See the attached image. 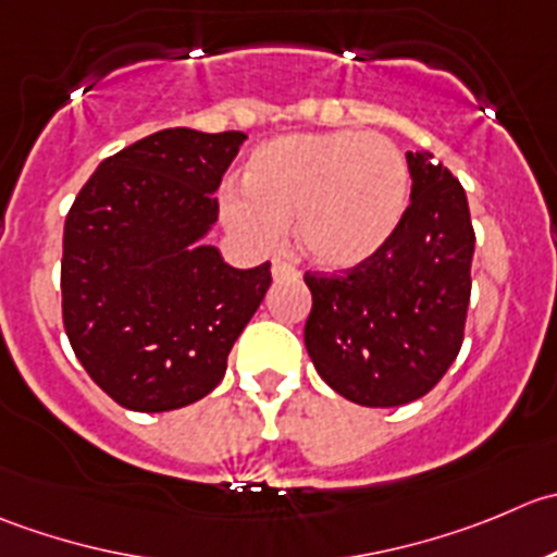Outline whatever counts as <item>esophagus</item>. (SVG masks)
<instances>
[{"label": "esophagus", "mask_w": 557, "mask_h": 557, "mask_svg": "<svg viewBox=\"0 0 557 557\" xmlns=\"http://www.w3.org/2000/svg\"><path fill=\"white\" fill-rule=\"evenodd\" d=\"M273 278H297V268L284 260H273Z\"/></svg>", "instance_id": "esophagus-1"}]
</instances>
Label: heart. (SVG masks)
<instances>
[{
  "label": "heart",
  "instance_id": "b5f03b06",
  "mask_svg": "<svg viewBox=\"0 0 557 557\" xmlns=\"http://www.w3.org/2000/svg\"><path fill=\"white\" fill-rule=\"evenodd\" d=\"M246 191L222 195V216L255 249H273L295 222L297 246L319 268L371 260L409 200V162L376 132L286 135L251 153Z\"/></svg>",
  "mask_w": 557,
  "mask_h": 557
}]
</instances>
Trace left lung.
I'll use <instances>...</instances> for the list:
<instances>
[{
	"instance_id": "left-lung-1",
	"label": "left lung",
	"mask_w": 557,
	"mask_h": 557,
	"mask_svg": "<svg viewBox=\"0 0 557 557\" xmlns=\"http://www.w3.org/2000/svg\"><path fill=\"white\" fill-rule=\"evenodd\" d=\"M411 202L387 244L355 268L306 271V349L319 376L371 409L431 393L463 346L473 235L460 181L406 151Z\"/></svg>"
}]
</instances>
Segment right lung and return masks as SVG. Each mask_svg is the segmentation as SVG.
Here are the masks:
<instances>
[{
    "mask_svg": "<svg viewBox=\"0 0 557 557\" xmlns=\"http://www.w3.org/2000/svg\"><path fill=\"white\" fill-rule=\"evenodd\" d=\"M244 132H153L86 181L64 222L62 319L99 389L129 411L206 398L271 286L202 246Z\"/></svg>",
    "mask_w": 557,
    "mask_h": 557,
    "instance_id": "1",
    "label": "right lung"
}]
</instances>
